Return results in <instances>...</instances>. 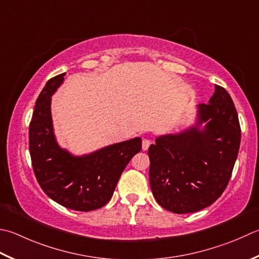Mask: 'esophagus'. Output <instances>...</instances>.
Listing matches in <instances>:
<instances>
[{
    "label": "esophagus",
    "instance_id": "1",
    "mask_svg": "<svg viewBox=\"0 0 259 259\" xmlns=\"http://www.w3.org/2000/svg\"><path fill=\"white\" fill-rule=\"evenodd\" d=\"M150 145H151V140L150 139H144L143 140V150L148 149Z\"/></svg>",
    "mask_w": 259,
    "mask_h": 259
}]
</instances>
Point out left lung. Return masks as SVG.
<instances>
[{"instance_id":"8db88e82","label":"left lung","mask_w":259,"mask_h":259,"mask_svg":"<svg viewBox=\"0 0 259 259\" xmlns=\"http://www.w3.org/2000/svg\"><path fill=\"white\" fill-rule=\"evenodd\" d=\"M240 137L231 96L215 85L209 103L197 105L195 125L157 137L149 147V182L158 204L184 214L215 202L229 183Z\"/></svg>"}]
</instances>
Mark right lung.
Wrapping results in <instances>:
<instances>
[{"instance_id":"1","label":"right lung","mask_w":259,"mask_h":259,"mask_svg":"<svg viewBox=\"0 0 259 259\" xmlns=\"http://www.w3.org/2000/svg\"><path fill=\"white\" fill-rule=\"evenodd\" d=\"M65 73L50 78L35 101L29 126V149L35 179L50 199L67 209L92 211L104 206L131 158L141 150V138L106 146L74 156L56 140L52 95L64 82Z\"/></svg>"}]
</instances>
